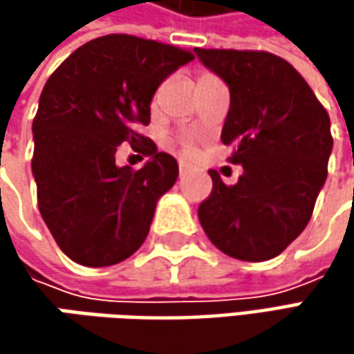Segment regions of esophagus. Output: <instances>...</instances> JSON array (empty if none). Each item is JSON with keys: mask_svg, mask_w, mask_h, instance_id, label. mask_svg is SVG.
Listing matches in <instances>:
<instances>
[{"mask_svg": "<svg viewBox=\"0 0 354 354\" xmlns=\"http://www.w3.org/2000/svg\"><path fill=\"white\" fill-rule=\"evenodd\" d=\"M187 171H189V165H187L185 161H179V173H181V175H185Z\"/></svg>", "mask_w": 354, "mask_h": 354, "instance_id": "esophagus-1", "label": "esophagus"}]
</instances>
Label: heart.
Here are the masks:
<instances>
[{
    "label": "heart",
    "mask_w": 354,
    "mask_h": 354,
    "mask_svg": "<svg viewBox=\"0 0 354 354\" xmlns=\"http://www.w3.org/2000/svg\"><path fill=\"white\" fill-rule=\"evenodd\" d=\"M181 143H183V147L187 153H193V143H191V140H189V138H185Z\"/></svg>",
    "instance_id": "b5f03b06"
}]
</instances>
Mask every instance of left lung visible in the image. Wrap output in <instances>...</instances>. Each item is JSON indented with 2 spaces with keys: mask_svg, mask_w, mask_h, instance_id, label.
<instances>
[{
  "mask_svg": "<svg viewBox=\"0 0 354 354\" xmlns=\"http://www.w3.org/2000/svg\"><path fill=\"white\" fill-rule=\"evenodd\" d=\"M230 90L221 140L242 165L226 187L211 171V197L198 221L221 252L244 262L278 256L304 232L327 179L331 122L304 76L264 50L195 48Z\"/></svg>",
  "mask_w": 354,
  "mask_h": 354,
  "instance_id": "8db88e82",
  "label": "left lung"
}]
</instances>
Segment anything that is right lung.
Here are the masks:
<instances>
[{"label": "right lung", "mask_w": 354, "mask_h": 354, "mask_svg": "<svg viewBox=\"0 0 354 354\" xmlns=\"http://www.w3.org/2000/svg\"><path fill=\"white\" fill-rule=\"evenodd\" d=\"M193 59L173 45L106 35L76 48L47 80L31 169L41 216L76 264L114 266L143 244L179 165L138 128L149 124L159 84ZM124 141L144 142L150 159L142 170L117 167Z\"/></svg>", "instance_id": "add662e5"}]
</instances>
